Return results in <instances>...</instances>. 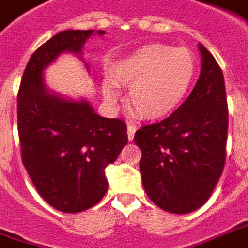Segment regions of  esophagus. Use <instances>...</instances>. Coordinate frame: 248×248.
Segmentation results:
<instances>
[{
    "label": "esophagus",
    "instance_id": "34e87169",
    "mask_svg": "<svg viewBox=\"0 0 248 248\" xmlns=\"http://www.w3.org/2000/svg\"><path fill=\"white\" fill-rule=\"evenodd\" d=\"M136 130H137V129H136V126H133V124H129V126H127V139H129L130 141L134 139Z\"/></svg>",
    "mask_w": 248,
    "mask_h": 248
}]
</instances>
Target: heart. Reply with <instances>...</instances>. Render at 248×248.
Wrapping results in <instances>:
<instances>
[{"mask_svg": "<svg viewBox=\"0 0 248 248\" xmlns=\"http://www.w3.org/2000/svg\"><path fill=\"white\" fill-rule=\"evenodd\" d=\"M103 96L114 104L119 88H129L127 104L141 118L162 121L183 104L196 75V57L186 47L145 44L107 68Z\"/></svg>", "mask_w": 248, "mask_h": 248, "instance_id": "obj_1", "label": "heart"}]
</instances>
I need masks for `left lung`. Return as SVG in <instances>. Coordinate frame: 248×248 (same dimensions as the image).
<instances>
[{
  "mask_svg": "<svg viewBox=\"0 0 248 248\" xmlns=\"http://www.w3.org/2000/svg\"><path fill=\"white\" fill-rule=\"evenodd\" d=\"M202 70L188 98L158 124L142 126L134 141L141 148V180L151 201L174 214L202 207L225 165L228 104L224 75L199 44Z\"/></svg>",
  "mask_w": 248,
  "mask_h": 248,
  "instance_id": "1",
  "label": "left lung"
}]
</instances>
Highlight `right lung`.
Wrapping results in <instances>:
<instances>
[{
    "label": "right lung",
    "mask_w": 248,
    "mask_h": 248,
    "mask_svg": "<svg viewBox=\"0 0 248 248\" xmlns=\"http://www.w3.org/2000/svg\"><path fill=\"white\" fill-rule=\"evenodd\" d=\"M94 32L106 34L65 30L41 45L27 63L17 94L23 165L39 195L63 213H79L103 199L106 167L127 144L122 119L100 116L88 100L63 97L44 79V70L60 55L82 59V47Z\"/></svg>",
    "instance_id": "1"
}]
</instances>
